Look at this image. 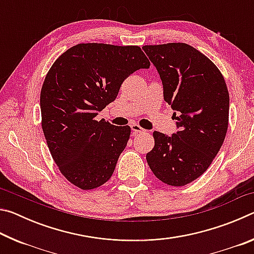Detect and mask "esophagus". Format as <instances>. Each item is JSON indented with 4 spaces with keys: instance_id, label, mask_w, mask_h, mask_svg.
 <instances>
[{
    "instance_id": "34e87169",
    "label": "esophagus",
    "mask_w": 254,
    "mask_h": 254,
    "mask_svg": "<svg viewBox=\"0 0 254 254\" xmlns=\"http://www.w3.org/2000/svg\"><path fill=\"white\" fill-rule=\"evenodd\" d=\"M131 128H132L133 135H136L137 133H143V132H145L144 128L141 127L139 126V124H136V123L131 124Z\"/></svg>"
}]
</instances>
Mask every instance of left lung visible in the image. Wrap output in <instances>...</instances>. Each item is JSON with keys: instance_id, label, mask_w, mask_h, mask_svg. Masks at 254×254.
Segmentation results:
<instances>
[{"instance_id": "left-lung-1", "label": "left lung", "mask_w": 254, "mask_h": 254, "mask_svg": "<svg viewBox=\"0 0 254 254\" xmlns=\"http://www.w3.org/2000/svg\"><path fill=\"white\" fill-rule=\"evenodd\" d=\"M163 85V98L176 111L178 132L154 131L147 161L154 176L169 186H185L200 177L224 142L230 95L216 65L183 42L143 46Z\"/></svg>"}]
</instances>
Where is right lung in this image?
<instances>
[{
    "label": "right lung",
    "mask_w": 254,
    "mask_h": 254,
    "mask_svg": "<svg viewBox=\"0 0 254 254\" xmlns=\"http://www.w3.org/2000/svg\"><path fill=\"white\" fill-rule=\"evenodd\" d=\"M149 67L139 46L96 42L71 47L50 67L40 94L41 127L60 173L76 187L91 190L113 175L131 127L95 118L127 77Z\"/></svg>",
    "instance_id": "add662e5"
}]
</instances>
